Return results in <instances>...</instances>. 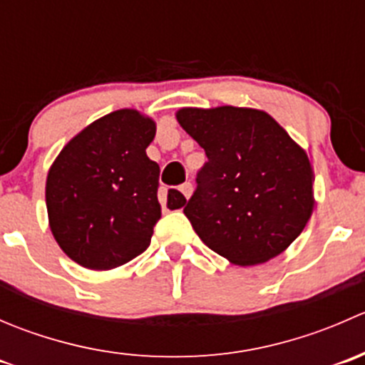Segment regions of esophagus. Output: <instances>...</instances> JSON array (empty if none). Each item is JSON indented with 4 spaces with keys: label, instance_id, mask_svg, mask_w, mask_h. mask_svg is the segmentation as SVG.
I'll return each mask as SVG.
<instances>
[{
    "label": "esophagus",
    "instance_id": "obj_1",
    "mask_svg": "<svg viewBox=\"0 0 365 365\" xmlns=\"http://www.w3.org/2000/svg\"><path fill=\"white\" fill-rule=\"evenodd\" d=\"M180 192H182L183 196H185L187 200H189L190 194H192V183L185 182V183H183V185H180Z\"/></svg>",
    "mask_w": 365,
    "mask_h": 365
}]
</instances>
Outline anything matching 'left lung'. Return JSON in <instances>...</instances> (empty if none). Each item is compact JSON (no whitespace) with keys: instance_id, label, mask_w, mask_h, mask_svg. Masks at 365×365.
Segmentation results:
<instances>
[{"instance_id":"obj_1","label":"left lung","mask_w":365,"mask_h":365,"mask_svg":"<svg viewBox=\"0 0 365 365\" xmlns=\"http://www.w3.org/2000/svg\"><path fill=\"white\" fill-rule=\"evenodd\" d=\"M176 120L208 157L183 208L197 237L238 267L284 252L314 210L305 150L261 109L182 108Z\"/></svg>"}]
</instances>
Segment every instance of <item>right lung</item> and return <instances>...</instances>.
<instances>
[{
	"label": "right lung",
	"instance_id": "1",
	"mask_svg": "<svg viewBox=\"0 0 365 365\" xmlns=\"http://www.w3.org/2000/svg\"><path fill=\"white\" fill-rule=\"evenodd\" d=\"M155 121L135 109L98 118L63 146L47 173L46 205L54 240L72 261L111 270L150 245L160 219L159 164L146 148ZM187 203L168 192V208Z\"/></svg>",
	"mask_w": 365,
	"mask_h": 365
}]
</instances>
